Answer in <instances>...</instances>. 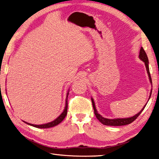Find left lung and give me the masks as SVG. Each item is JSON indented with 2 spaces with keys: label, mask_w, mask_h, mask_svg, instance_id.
Returning a JSON list of instances; mask_svg holds the SVG:
<instances>
[{
  "label": "left lung",
  "mask_w": 159,
  "mask_h": 159,
  "mask_svg": "<svg viewBox=\"0 0 159 159\" xmlns=\"http://www.w3.org/2000/svg\"><path fill=\"white\" fill-rule=\"evenodd\" d=\"M139 58H140L141 61H143L145 63V67H146L147 73H148V75L150 82H151V84H152V80H151V75H150V71H149L148 58L147 54L145 52L144 49L143 48V47H141V48L140 50V53H139ZM151 93H152V90H151V93H150V96H149L148 101H149L150 98H151ZM91 101H92L93 109H94V113H95V116L97 117V119H98L99 121H101V122L103 124V125H107V126H123V125H129V124H131L132 122H133V121L135 120L137 118H138L139 115H140L141 113H142V111H143V109H144V108H145V106H146V104L148 103V102H147V103H145V105L143 106V108L140 110V111H139L138 114H136L133 116L129 117V118L107 119V118H105V117L102 116L101 114H98V112L96 108H95V104L94 100H93V98H91Z\"/></svg>",
  "instance_id": "left-lung-1"
}]
</instances>
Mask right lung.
Instances as JSON below:
<instances>
[{"label": "right lung", "instance_id": "add662e5", "mask_svg": "<svg viewBox=\"0 0 159 159\" xmlns=\"http://www.w3.org/2000/svg\"><path fill=\"white\" fill-rule=\"evenodd\" d=\"M69 90L66 93V103H65V108L63 112L59 116H58L57 118L56 119H54L53 121H51V122L46 123V124H43V125H32V124L26 122V121H23L24 122L30 126H32L34 127H37V128H41V129H45V128H51L53 127H55V126L58 125V124H60L61 121L64 120L65 117H66V114H67V108H68V103H67V98H68V95H69Z\"/></svg>", "mask_w": 159, "mask_h": 159}]
</instances>
